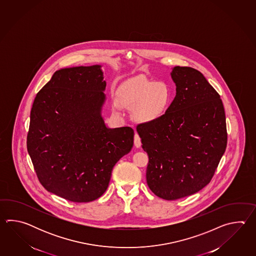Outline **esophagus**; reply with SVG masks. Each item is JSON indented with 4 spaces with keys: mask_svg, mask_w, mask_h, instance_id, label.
I'll return each instance as SVG.
<instances>
[{
    "mask_svg": "<svg viewBox=\"0 0 256 256\" xmlns=\"http://www.w3.org/2000/svg\"><path fill=\"white\" fill-rule=\"evenodd\" d=\"M134 144H136V147L141 146V138H140V136H138V134H134Z\"/></svg>",
    "mask_w": 256,
    "mask_h": 256,
    "instance_id": "esophagus-1",
    "label": "esophagus"
}]
</instances>
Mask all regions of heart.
Segmentation results:
<instances>
[{
  "instance_id": "obj_1",
  "label": "heart",
  "mask_w": 256,
  "mask_h": 256,
  "mask_svg": "<svg viewBox=\"0 0 256 256\" xmlns=\"http://www.w3.org/2000/svg\"><path fill=\"white\" fill-rule=\"evenodd\" d=\"M171 100L172 92L166 83L144 78H134L126 82L118 96L120 106L134 109L136 120L142 122L159 119L168 109Z\"/></svg>"
}]
</instances>
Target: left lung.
<instances>
[{
	"label": "left lung",
	"mask_w": 256,
	"mask_h": 256,
	"mask_svg": "<svg viewBox=\"0 0 256 256\" xmlns=\"http://www.w3.org/2000/svg\"><path fill=\"white\" fill-rule=\"evenodd\" d=\"M176 95L159 119L136 126L147 152L146 181L154 195L174 200L210 182L227 146L220 94L200 71L174 66Z\"/></svg>",
	"instance_id": "8db88e82"
}]
</instances>
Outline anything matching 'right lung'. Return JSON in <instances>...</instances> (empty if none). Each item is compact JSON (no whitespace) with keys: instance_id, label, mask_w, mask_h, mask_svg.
Here are the masks:
<instances>
[{"instance_id":"obj_1","label":"right lung","mask_w":256,"mask_h":256,"mask_svg":"<svg viewBox=\"0 0 256 256\" xmlns=\"http://www.w3.org/2000/svg\"><path fill=\"white\" fill-rule=\"evenodd\" d=\"M105 87L100 66L64 68L34 100L28 154L41 185L70 202L102 196L115 164L134 144L132 128L104 124Z\"/></svg>"}]
</instances>
